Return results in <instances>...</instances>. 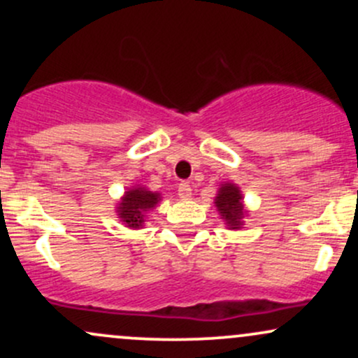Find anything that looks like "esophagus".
Segmentation results:
<instances>
[{
	"instance_id": "1",
	"label": "esophagus",
	"mask_w": 358,
	"mask_h": 358,
	"mask_svg": "<svg viewBox=\"0 0 358 358\" xmlns=\"http://www.w3.org/2000/svg\"><path fill=\"white\" fill-rule=\"evenodd\" d=\"M178 196L182 200H188L192 196V185L188 182H182L178 185Z\"/></svg>"
}]
</instances>
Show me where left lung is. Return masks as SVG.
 Wrapping results in <instances>:
<instances>
[{
	"label": "left lung",
	"instance_id": "8db88e82",
	"mask_svg": "<svg viewBox=\"0 0 358 358\" xmlns=\"http://www.w3.org/2000/svg\"><path fill=\"white\" fill-rule=\"evenodd\" d=\"M215 207L229 229H241L245 210L242 205V193L234 183L220 185L215 196Z\"/></svg>",
	"mask_w": 358,
	"mask_h": 358
}]
</instances>
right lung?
<instances>
[{"label":"right lung","instance_id":"add662e5","mask_svg":"<svg viewBox=\"0 0 358 358\" xmlns=\"http://www.w3.org/2000/svg\"><path fill=\"white\" fill-rule=\"evenodd\" d=\"M162 200L159 193L146 190L145 187H133L124 193L117 205V215L127 227L141 229L146 213Z\"/></svg>","mask_w":358,"mask_h":358}]
</instances>
